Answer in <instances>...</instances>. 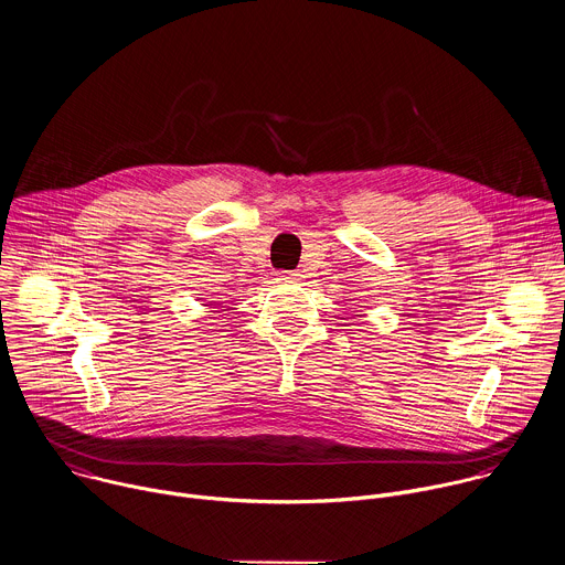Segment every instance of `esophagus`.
<instances>
[{
  "label": "esophagus",
  "instance_id": "1",
  "mask_svg": "<svg viewBox=\"0 0 565 565\" xmlns=\"http://www.w3.org/2000/svg\"><path fill=\"white\" fill-rule=\"evenodd\" d=\"M301 279H303L301 273H281V275H279V281H286V284H297V281H301Z\"/></svg>",
  "mask_w": 565,
  "mask_h": 565
}]
</instances>
